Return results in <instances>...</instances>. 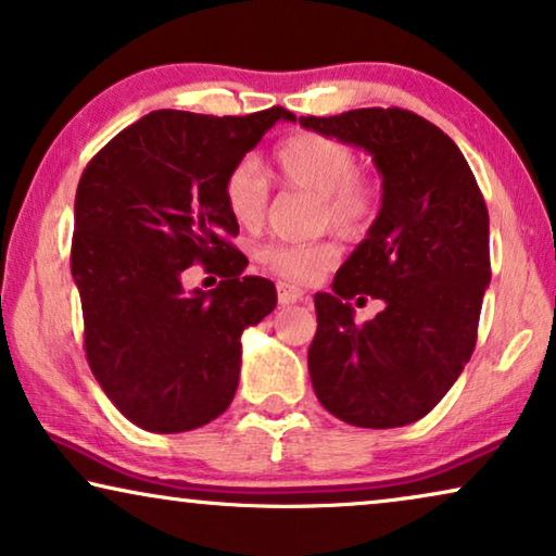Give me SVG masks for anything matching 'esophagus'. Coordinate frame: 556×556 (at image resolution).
<instances>
[{
    "label": "esophagus",
    "instance_id": "34e87169",
    "mask_svg": "<svg viewBox=\"0 0 556 556\" xmlns=\"http://www.w3.org/2000/svg\"><path fill=\"white\" fill-rule=\"evenodd\" d=\"M303 299V288L291 283H278V301L288 306V303H299Z\"/></svg>",
    "mask_w": 556,
    "mask_h": 556
}]
</instances>
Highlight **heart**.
Masks as SVG:
<instances>
[{
  "label": "heart",
  "mask_w": 556,
  "mask_h": 556,
  "mask_svg": "<svg viewBox=\"0 0 556 556\" xmlns=\"http://www.w3.org/2000/svg\"><path fill=\"white\" fill-rule=\"evenodd\" d=\"M273 164L286 187L316 194V225L333 227L346 238H359L377 215L375 181L356 172V154L346 143L321 134H295L273 154ZM225 207L242 227H257L268 212V181L255 159H240L223 185ZM257 261L288 280H316L337 261L329 240L273 242Z\"/></svg>",
  "instance_id": "obj_1"
}]
</instances>
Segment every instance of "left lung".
I'll return each instance as SVG.
<instances>
[{"instance_id": "left-lung-1", "label": "left lung", "mask_w": 556, "mask_h": 556, "mask_svg": "<svg viewBox=\"0 0 556 556\" xmlns=\"http://www.w3.org/2000/svg\"><path fill=\"white\" fill-rule=\"evenodd\" d=\"M311 131L367 151L382 207L316 293L308 375L321 405L356 428L420 420L460 377L491 283L489 210L473 172L435 124L402 109L301 116ZM367 292L386 308L362 327L345 301Z\"/></svg>"}]
</instances>
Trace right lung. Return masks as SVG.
Here are the masks:
<instances>
[{
    "label": "right lung",
    "mask_w": 556,
    "mask_h": 556,
    "mask_svg": "<svg viewBox=\"0 0 556 556\" xmlns=\"http://www.w3.org/2000/svg\"><path fill=\"white\" fill-rule=\"evenodd\" d=\"M276 121L151 111L105 143L75 192L71 270L83 303L86 356L105 397L149 432H187L223 415L240 379V337L276 308L268 278L242 276L248 257L225 207L227 172ZM202 262L226 280L185 292Z\"/></svg>",
    "instance_id": "add662e5"
}]
</instances>
